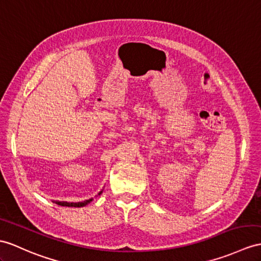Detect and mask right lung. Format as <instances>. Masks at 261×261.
Instances as JSON below:
<instances>
[{"label": "right lung", "instance_id": "right-lung-1", "mask_svg": "<svg viewBox=\"0 0 261 261\" xmlns=\"http://www.w3.org/2000/svg\"><path fill=\"white\" fill-rule=\"evenodd\" d=\"M101 193H103V189L100 190V192L98 193V195H100ZM92 200H93V198L84 200V201H79V202H68V201H60V200H53V202H55L56 205L65 206V207H84V206L90 204Z\"/></svg>", "mask_w": 261, "mask_h": 261}]
</instances>
